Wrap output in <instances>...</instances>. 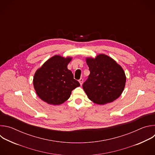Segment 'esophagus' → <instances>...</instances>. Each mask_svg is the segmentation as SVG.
I'll return each mask as SVG.
<instances>
[{
    "label": "esophagus",
    "mask_w": 155,
    "mask_h": 155,
    "mask_svg": "<svg viewBox=\"0 0 155 155\" xmlns=\"http://www.w3.org/2000/svg\"><path fill=\"white\" fill-rule=\"evenodd\" d=\"M78 81H79V83H80V85L81 86V85H82V83H83V78H80V79L78 80Z\"/></svg>",
    "instance_id": "obj_1"
}]
</instances>
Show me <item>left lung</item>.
Returning <instances> with one entry per match:
<instances>
[{"label": "left lung", "instance_id": "left-lung-1", "mask_svg": "<svg viewBox=\"0 0 155 155\" xmlns=\"http://www.w3.org/2000/svg\"><path fill=\"white\" fill-rule=\"evenodd\" d=\"M86 60L90 74L83 84V88L88 98L99 105L118 99L126 84L123 68L114 59L103 54Z\"/></svg>", "mask_w": 155, "mask_h": 155}]
</instances>
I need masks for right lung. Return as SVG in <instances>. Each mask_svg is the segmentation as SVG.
<instances>
[{
  "instance_id": "add662e5",
  "label": "right lung",
  "mask_w": 155,
  "mask_h": 155,
  "mask_svg": "<svg viewBox=\"0 0 155 155\" xmlns=\"http://www.w3.org/2000/svg\"><path fill=\"white\" fill-rule=\"evenodd\" d=\"M71 60V57L55 55L35 72L34 87L42 101L51 105H60L70 97L73 90L80 86L68 69Z\"/></svg>"
}]
</instances>
